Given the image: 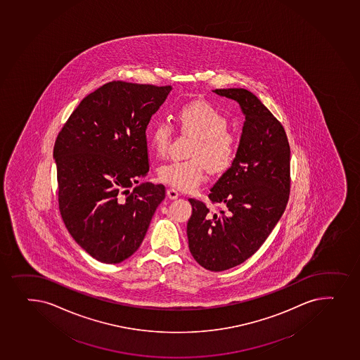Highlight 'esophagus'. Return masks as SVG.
Instances as JSON below:
<instances>
[{
  "mask_svg": "<svg viewBox=\"0 0 360 360\" xmlns=\"http://www.w3.org/2000/svg\"><path fill=\"white\" fill-rule=\"evenodd\" d=\"M167 198H170V200H176V198H179V193H178L176 189H167Z\"/></svg>",
  "mask_w": 360,
  "mask_h": 360,
  "instance_id": "esophagus-1",
  "label": "esophagus"
}]
</instances>
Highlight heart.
Listing matches in <instances>:
<instances>
[{
  "mask_svg": "<svg viewBox=\"0 0 360 360\" xmlns=\"http://www.w3.org/2000/svg\"><path fill=\"white\" fill-rule=\"evenodd\" d=\"M176 121L184 133L195 138L189 160H172L158 167L159 181L184 191L198 189L209 170L221 174L232 167L238 151L236 134L229 131V121L215 107L198 101L179 109ZM174 129L159 121L148 131L152 151L158 157L167 153Z\"/></svg>",
  "mask_w": 360,
  "mask_h": 360,
  "instance_id": "b5f03b06",
  "label": "heart"
}]
</instances>
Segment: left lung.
<instances>
[{"instance_id":"8db88e82","label":"left lung","mask_w":360,"mask_h":360,"mask_svg":"<svg viewBox=\"0 0 360 360\" xmlns=\"http://www.w3.org/2000/svg\"><path fill=\"white\" fill-rule=\"evenodd\" d=\"M213 91L239 103L244 126L232 167L209 193L224 209L210 213L203 202L190 198L186 234L193 259L219 272L255 255L282 217L290 193V146L281 122L251 91Z\"/></svg>"}]
</instances>
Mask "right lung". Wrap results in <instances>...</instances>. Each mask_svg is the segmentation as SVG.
<instances>
[{
	"label": "right lung",
	"instance_id": "add662e5",
	"mask_svg": "<svg viewBox=\"0 0 360 360\" xmlns=\"http://www.w3.org/2000/svg\"><path fill=\"white\" fill-rule=\"evenodd\" d=\"M171 90L109 82L81 101L57 136L53 158L63 221L101 263L131 257L165 198L162 184L139 179L150 169L147 124Z\"/></svg>",
	"mask_w": 360,
	"mask_h": 360
}]
</instances>
